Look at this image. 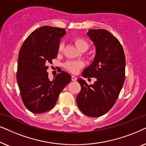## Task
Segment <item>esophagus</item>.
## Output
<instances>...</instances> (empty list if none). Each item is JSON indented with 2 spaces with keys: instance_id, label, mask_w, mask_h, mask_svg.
<instances>
[{
  "instance_id": "1",
  "label": "esophagus",
  "mask_w": 146,
  "mask_h": 146,
  "mask_svg": "<svg viewBox=\"0 0 146 146\" xmlns=\"http://www.w3.org/2000/svg\"><path fill=\"white\" fill-rule=\"evenodd\" d=\"M71 80L73 81H76L77 80V77H75V76H74V75H72V76H71Z\"/></svg>"
}]
</instances>
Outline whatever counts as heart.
<instances>
[{
    "instance_id": "obj_1",
    "label": "heart",
    "mask_w": 146,
    "mask_h": 146,
    "mask_svg": "<svg viewBox=\"0 0 146 146\" xmlns=\"http://www.w3.org/2000/svg\"><path fill=\"white\" fill-rule=\"evenodd\" d=\"M75 45L79 50L83 49H87L89 48V42L87 40L83 37L78 36L75 37L73 39ZM64 44L63 42L59 44V50L61 51L63 50ZM84 66V63L83 61H68L64 64V67L65 68L67 71L71 72L73 73H76L79 71V70L82 68Z\"/></svg>"
}]
</instances>
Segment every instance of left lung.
Segmentation results:
<instances>
[{
	"label": "left lung",
	"mask_w": 146,
	"mask_h": 146,
	"mask_svg": "<svg viewBox=\"0 0 146 146\" xmlns=\"http://www.w3.org/2000/svg\"><path fill=\"white\" fill-rule=\"evenodd\" d=\"M96 46L92 63L83 70L82 76L95 77L93 85L77 79L81 89L77 104L85 115L100 117L109 111L117 100L125 81V57L121 43L104 29H89L87 33Z\"/></svg>",
	"instance_id": "1"
}]
</instances>
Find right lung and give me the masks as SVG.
Here are the masks:
<instances>
[{
    "label": "right lung",
    "mask_w": 146,
    "mask_h": 146,
    "mask_svg": "<svg viewBox=\"0 0 146 146\" xmlns=\"http://www.w3.org/2000/svg\"><path fill=\"white\" fill-rule=\"evenodd\" d=\"M65 29L49 26L40 27L29 35L19 54L17 83L25 107L33 113H42L55 106L71 76L62 71L50 81L46 64L57 57Z\"/></svg>",
    "instance_id": "1"
}]
</instances>
